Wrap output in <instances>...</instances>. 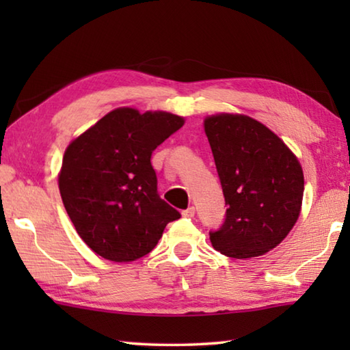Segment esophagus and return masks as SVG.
Segmentation results:
<instances>
[{"mask_svg": "<svg viewBox=\"0 0 350 350\" xmlns=\"http://www.w3.org/2000/svg\"><path fill=\"white\" fill-rule=\"evenodd\" d=\"M194 213H196V210H194V206H188L187 210L182 211V216L183 217H194Z\"/></svg>", "mask_w": 350, "mask_h": 350, "instance_id": "obj_1", "label": "esophagus"}]
</instances>
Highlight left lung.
Instances as JSON below:
<instances>
[{
	"instance_id": "1",
	"label": "left lung",
	"mask_w": 350,
	"mask_h": 350,
	"mask_svg": "<svg viewBox=\"0 0 350 350\" xmlns=\"http://www.w3.org/2000/svg\"><path fill=\"white\" fill-rule=\"evenodd\" d=\"M205 134L227 205L222 225L210 232L213 247L236 259L267 253L298 221L304 194L298 159L247 116L206 117Z\"/></svg>"
}]
</instances>
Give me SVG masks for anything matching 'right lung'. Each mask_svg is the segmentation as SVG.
Masks as SVG:
<instances>
[{"label":"right lung","mask_w":350,"mask_h":350,"mask_svg":"<svg viewBox=\"0 0 350 350\" xmlns=\"http://www.w3.org/2000/svg\"><path fill=\"white\" fill-rule=\"evenodd\" d=\"M183 125L170 112L118 108L68 146L58 187L85 244L114 262L157 245L180 213L159 196L151 154Z\"/></svg>","instance_id":"add662e5"}]
</instances>
